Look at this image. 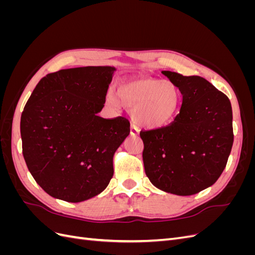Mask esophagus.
Here are the masks:
<instances>
[{
    "label": "esophagus",
    "instance_id": "34e87169",
    "mask_svg": "<svg viewBox=\"0 0 255 255\" xmlns=\"http://www.w3.org/2000/svg\"><path fill=\"white\" fill-rule=\"evenodd\" d=\"M129 133H130V135H137L138 133H139V130H138V128H137V127H136V126L132 125V126H130V130H129Z\"/></svg>",
    "mask_w": 255,
    "mask_h": 255
}]
</instances>
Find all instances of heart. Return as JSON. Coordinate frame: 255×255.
<instances>
[{"label": "heart", "mask_w": 255, "mask_h": 255, "mask_svg": "<svg viewBox=\"0 0 255 255\" xmlns=\"http://www.w3.org/2000/svg\"><path fill=\"white\" fill-rule=\"evenodd\" d=\"M117 96L109 94L107 100L113 106L119 102L132 112L140 126L159 128L171 123L180 113L182 95L170 81L152 78H134L118 85Z\"/></svg>", "instance_id": "1"}]
</instances>
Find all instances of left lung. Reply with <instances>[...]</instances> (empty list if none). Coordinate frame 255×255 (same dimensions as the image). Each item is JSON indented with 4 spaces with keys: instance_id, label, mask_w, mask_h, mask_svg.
<instances>
[{
    "instance_id": "1",
    "label": "left lung",
    "mask_w": 255,
    "mask_h": 255,
    "mask_svg": "<svg viewBox=\"0 0 255 255\" xmlns=\"http://www.w3.org/2000/svg\"><path fill=\"white\" fill-rule=\"evenodd\" d=\"M161 73L179 88L183 102L168 127L140 132L144 171L158 189L191 196L212 186L225 170L234 140L232 106L201 76Z\"/></svg>"
}]
</instances>
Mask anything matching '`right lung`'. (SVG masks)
Instances as JSON below:
<instances>
[{"instance_id":"obj_1","label":"right lung","mask_w":255,"mask_h":255,"mask_svg":"<svg viewBox=\"0 0 255 255\" xmlns=\"http://www.w3.org/2000/svg\"><path fill=\"white\" fill-rule=\"evenodd\" d=\"M115 70L89 66L50 73L28 99L20 122L23 156L53 198L82 202L111 182L114 154L129 134L126 118L98 116Z\"/></svg>"}]
</instances>
